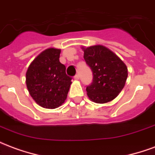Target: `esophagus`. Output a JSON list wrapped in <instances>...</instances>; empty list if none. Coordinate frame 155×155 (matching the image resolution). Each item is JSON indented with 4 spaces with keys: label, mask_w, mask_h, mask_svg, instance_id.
<instances>
[{
    "label": "esophagus",
    "mask_w": 155,
    "mask_h": 155,
    "mask_svg": "<svg viewBox=\"0 0 155 155\" xmlns=\"http://www.w3.org/2000/svg\"><path fill=\"white\" fill-rule=\"evenodd\" d=\"M74 79L75 80V81H78V80H80V76H79V74H75V75H74Z\"/></svg>",
    "instance_id": "esophagus-1"
}]
</instances>
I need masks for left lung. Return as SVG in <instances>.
Here are the masks:
<instances>
[{
    "mask_svg": "<svg viewBox=\"0 0 155 155\" xmlns=\"http://www.w3.org/2000/svg\"><path fill=\"white\" fill-rule=\"evenodd\" d=\"M84 59L93 72V82L86 87L89 99L104 104L119 95L128 77L126 64L115 53L102 45L82 46Z\"/></svg>",
    "mask_w": 155,
    "mask_h": 155,
    "instance_id": "left-lung-1",
    "label": "left lung"
}]
</instances>
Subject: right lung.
Listing matches in <instances>:
<instances>
[{"mask_svg":"<svg viewBox=\"0 0 155 155\" xmlns=\"http://www.w3.org/2000/svg\"><path fill=\"white\" fill-rule=\"evenodd\" d=\"M61 49L51 47L33 60L25 74L29 93L36 104L45 109L61 106L67 98L71 78L60 62Z\"/></svg>","mask_w":155,"mask_h":155,"instance_id":"obj_1","label":"right lung"}]
</instances>
